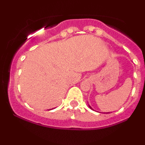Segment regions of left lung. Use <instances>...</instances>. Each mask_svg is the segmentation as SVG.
<instances>
[{"instance_id": "obj_1", "label": "left lung", "mask_w": 145, "mask_h": 145, "mask_svg": "<svg viewBox=\"0 0 145 145\" xmlns=\"http://www.w3.org/2000/svg\"><path fill=\"white\" fill-rule=\"evenodd\" d=\"M89 107H90V108H91V106H89ZM108 113H109V112H108Z\"/></svg>"}]
</instances>
